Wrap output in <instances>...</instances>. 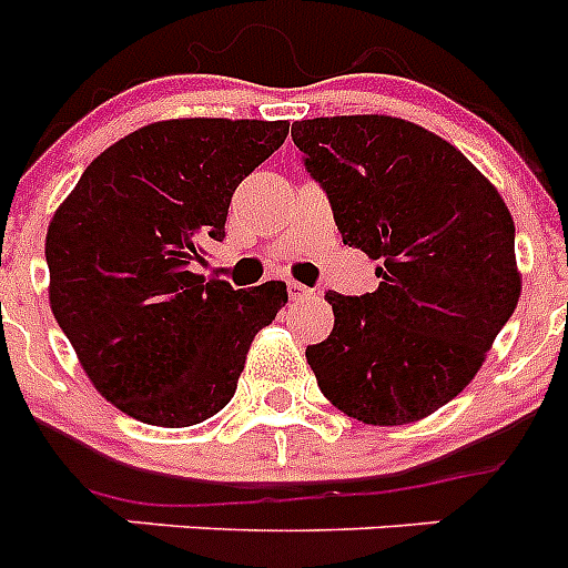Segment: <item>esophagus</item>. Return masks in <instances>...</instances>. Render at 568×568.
Instances as JSON below:
<instances>
[{"instance_id": "34e87169", "label": "esophagus", "mask_w": 568, "mask_h": 568, "mask_svg": "<svg viewBox=\"0 0 568 568\" xmlns=\"http://www.w3.org/2000/svg\"><path fill=\"white\" fill-rule=\"evenodd\" d=\"M287 293L293 301H304V298H313V290L298 284V281H287Z\"/></svg>"}]
</instances>
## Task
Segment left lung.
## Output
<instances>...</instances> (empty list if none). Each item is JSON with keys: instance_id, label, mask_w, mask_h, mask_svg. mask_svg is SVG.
<instances>
[{"instance_id": "8db88e82", "label": "left lung", "mask_w": 568, "mask_h": 568, "mask_svg": "<svg viewBox=\"0 0 568 568\" xmlns=\"http://www.w3.org/2000/svg\"><path fill=\"white\" fill-rule=\"evenodd\" d=\"M304 168L378 290L327 293L335 327L307 346L321 393L349 418L398 426L464 393L520 298L515 222L500 193L440 135L393 115L293 124Z\"/></svg>"}]
</instances>
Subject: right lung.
<instances>
[{"label": "right lung", "instance_id": "1", "mask_svg": "<svg viewBox=\"0 0 568 568\" xmlns=\"http://www.w3.org/2000/svg\"><path fill=\"white\" fill-rule=\"evenodd\" d=\"M287 122L170 119L110 144L53 213L50 310L99 393L153 426L230 404L247 349L287 284L233 290L195 275L224 239L230 199L284 144Z\"/></svg>", "mask_w": 568, "mask_h": 568}]
</instances>
